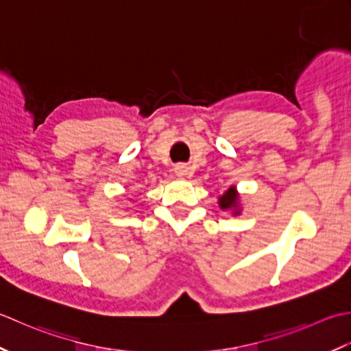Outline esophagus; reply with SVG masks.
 Returning <instances> with one entry per match:
<instances>
[{"label": "esophagus", "instance_id": "obj_1", "mask_svg": "<svg viewBox=\"0 0 351 351\" xmlns=\"http://www.w3.org/2000/svg\"><path fill=\"white\" fill-rule=\"evenodd\" d=\"M176 176L177 177H180V178H183V177H186V176H189V168L188 167H184V165H178V167H176Z\"/></svg>", "mask_w": 351, "mask_h": 351}]
</instances>
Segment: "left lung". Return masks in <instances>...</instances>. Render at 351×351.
<instances>
[{
  "mask_svg": "<svg viewBox=\"0 0 351 351\" xmlns=\"http://www.w3.org/2000/svg\"><path fill=\"white\" fill-rule=\"evenodd\" d=\"M218 204L221 210L232 212L233 217L241 215L242 207H241V195L236 186H230L223 195L218 197Z\"/></svg>",
  "mask_w": 351,
  "mask_h": 351,
  "instance_id": "8db88e82",
  "label": "left lung"
}]
</instances>
